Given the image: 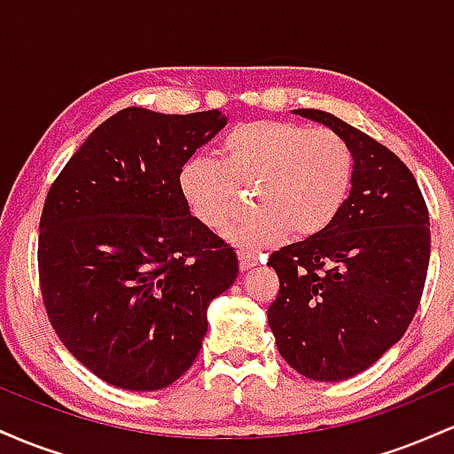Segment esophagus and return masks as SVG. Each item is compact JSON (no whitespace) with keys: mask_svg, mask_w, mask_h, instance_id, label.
<instances>
[{"mask_svg":"<svg viewBox=\"0 0 454 454\" xmlns=\"http://www.w3.org/2000/svg\"><path fill=\"white\" fill-rule=\"evenodd\" d=\"M237 256H239V267H241V270H247V269H252V267H256V264H260V256H258V254H254V252H245V249H239Z\"/></svg>","mask_w":454,"mask_h":454,"instance_id":"obj_1","label":"esophagus"}]
</instances>
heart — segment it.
I'll use <instances>...</instances> for the list:
<instances>
[{
  "label": "heart",
  "instance_id": "b5f03b06",
  "mask_svg": "<svg viewBox=\"0 0 454 454\" xmlns=\"http://www.w3.org/2000/svg\"><path fill=\"white\" fill-rule=\"evenodd\" d=\"M220 161L190 158L179 170L187 209L205 228L220 231L254 190L249 215L226 239L245 252L279 243L290 231L309 239L337 220L354 181V153L341 134L294 121L258 119L228 129L217 145Z\"/></svg>",
  "mask_w": 454,
  "mask_h": 454
}]
</instances>
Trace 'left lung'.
Listing matches in <instances>:
<instances>
[{"mask_svg":"<svg viewBox=\"0 0 454 454\" xmlns=\"http://www.w3.org/2000/svg\"><path fill=\"white\" fill-rule=\"evenodd\" d=\"M294 113L348 140L354 181L325 232L270 254L279 293L267 316L290 367L337 382L372 367L408 331L429 269V211L388 147L331 113Z\"/></svg>","mask_w":454,"mask_h":454,"instance_id":"obj_1","label":"left lung"}]
</instances>
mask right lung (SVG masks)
Listing matches in <instances>:
<instances>
[{"mask_svg": "<svg viewBox=\"0 0 454 454\" xmlns=\"http://www.w3.org/2000/svg\"><path fill=\"white\" fill-rule=\"evenodd\" d=\"M226 126L220 111L129 106L98 126L46 194L38 275L57 337L104 382L158 390L196 361L234 249L190 215L179 170Z\"/></svg>", "mask_w": 454, "mask_h": 454, "instance_id": "obj_1", "label": "right lung"}]
</instances>
